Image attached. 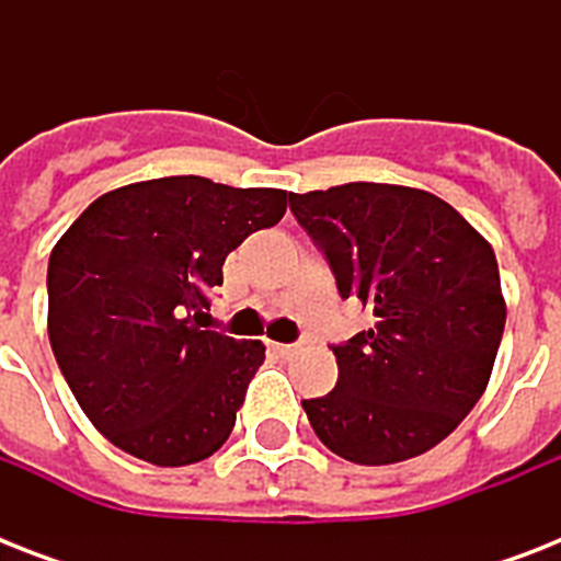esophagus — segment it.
Segmentation results:
<instances>
[{"label": "esophagus", "mask_w": 561, "mask_h": 561, "mask_svg": "<svg viewBox=\"0 0 561 561\" xmlns=\"http://www.w3.org/2000/svg\"><path fill=\"white\" fill-rule=\"evenodd\" d=\"M271 350L279 355V358H290L297 352V343H271Z\"/></svg>", "instance_id": "obj_1"}]
</instances>
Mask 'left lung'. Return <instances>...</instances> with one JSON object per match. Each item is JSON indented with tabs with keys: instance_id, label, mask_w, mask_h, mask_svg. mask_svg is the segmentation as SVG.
I'll return each mask as SVG.
<instances>
[{
	"instance_id": "1",
	"label": "left lung",
	"mask_w": 561,
	"mask_h": 561,
	"mask_svg": "<svg viewBox=\"0 0 561 561\" xmlns=\"http://www.w3.org/2000/svg\"><path fill=\"white\" fill-rule=\"evenodd\" d=\"M337 294L375 325L332 343L337 383L302 408L343 460L387 466L443 443L486 390L506 323L486 238L436 194L346 183L290 194Z\"/></svg>"
}]
</instances>
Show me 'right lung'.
<instances>
[{
	"mask_svg": "<svg viewBox=\"0 0 561 561\" xmlns=\"http://www.w3.org/2000/svg\"><path fill=\"white\" fill-rule=\"evenodd\" d=\"M288 192L160 178L101 194L48 259V341L90 422L153 466L227 443L259 341L201 329L224 262L279 224Z\"/></svg>",
	"mask_w": 561,
	"mask_h": 561,
	"instance_id": "add662e5",
	"label": "right lung"
}]
</instances>
